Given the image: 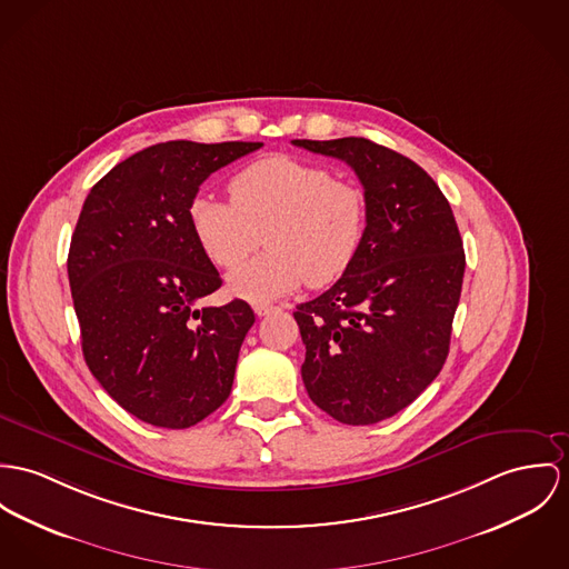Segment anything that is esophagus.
<instances>
[{
	"instance_id": "esophagus-1",
	"label": "esophagus",
	"mask_w": 569,
	"mask_h": 569,
	"mask_svg": "<svg viewBox=\"0 0 569 569\" xmlns=\"http://www.w3.org/2000/svg\"><path fill=\"white\" fill-rule=\"evenodd\" d=\"M253 309H256V313L258 316H266V313H272L277 307L272 306H263V303H258V306H253Z\"/></svg>"
}]
</instances>
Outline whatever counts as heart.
<instances>
[{"label": "heart", "mask_w": 569, "mask_h": 569, "mask_svg": "<svg viewBox=\"0 0 569 569\" xmlns=\"http://www.w3.org/2000/svg\"><path fill=\"white\" fill-rule=\"evenodd\" d=\"M231 199L197 194L188 219L206 258L236 268L263 238L266 251L229 274V290L266 303L303 283L322 288L355 262L366 227V192L327 167L268 156L238 171Z\"/></svg>", "instance_id": "1"}]
</instances>
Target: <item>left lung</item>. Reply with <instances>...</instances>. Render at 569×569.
I'll list each match as a JSON object with an SVG mask.
<instances>
[{"instance_id": "obj_1", "label": "left lung", "mask_w": 569, "mask_h": 569, "mask_svg": "<svg viewBox=\"0 0 569 569\" xmlns=\"http://www.w3.org/2000/svg\"><path fill=\"white\" fill-rule=\"evenodd\" d=\"M357 173L368 227L349 270L297 307L309 398L342 425L392 418L438 377L459 306L466 253L438 183L368 138L292 140Z\"/></svg>"}]
</instances>
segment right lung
I'll return each instance as SVG.
<instances>
[{
  "label": "right lung",
  "instance_id": "obj_1",
  "mask_svg": "<svg viewBox=\"0 0 569 569\" xmlns=\"http://www.w3.org/2000/svg\"><path fill=\"white\" fill-rule=\"evenodd\" d=\"M262 142L171 140L119 162L88 192L69 283L92 377L126 411L188 429L227 400L253 309L197 303L220 288L188 208L199 186Z\"/></svg>",
  "mask_w": 569,
  "mask_h": 569
}]
</instances>
